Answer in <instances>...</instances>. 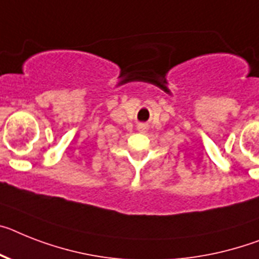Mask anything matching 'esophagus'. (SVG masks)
<instances>
[{
    "label": "esophagus",
    "instance_id": "esophagus-1",
    "mask_svg": "<svg viewBox=\"0 0 259 259\" xmlns=\"http://www.w3.org/2000/svg\"><path fill=\"white\" fill-rule=\"evenodd\" d=\"M138 130H140V132H142V133H145V132L147 130V126L143 125V123H141V125H138Z\"/></svg>",
    "mask_w": 259,
    "mask_h": 259
}]
</instances>
